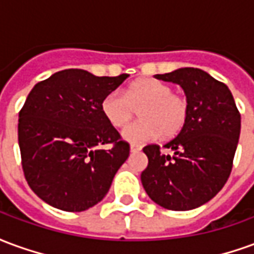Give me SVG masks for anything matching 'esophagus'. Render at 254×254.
Here are the masks:
<instances>
[{
    "label": "esophagus",
    "instance_id": "esophagus-1",
    "mask_svg": "<svg viewBox=\"0 0 254 254\" xmlns=\"http://www.w3.org/2000/svg\"><path fill=\"white\" fill-rule=\"evenodd\" d=\"M143 147L141 145H138V144H132L130 145V152H138V151H141Z\"/></svg>",
    "mask_w": 254,
    "mask_h": 254
}]
</instances>
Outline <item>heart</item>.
<instances>
[{
	"mask_svg": "<svg viewBox=\"0 0 254 254\" xmlns=\"http://www.w3.org/2000/svg\"><path fill=\"white\" fill-rule=\"evenodd\" d=\"M102 113L114 127H125L140 109L141 120L122 132V137L132 144H144L162 134L174 137L187 125L189 100L181 92L173 91L169 84L141 78L132 83L125 94L111 91L102 99Z\"/></svg>",
	"mask_w": 254,
	"mask_h": 254,
	"instance_id": "obj_1",
	"label": "heart"
}]
</instances>
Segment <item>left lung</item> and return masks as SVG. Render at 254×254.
Listing matches in <instances>:
<instances>
[{
    "mask_svg": "<svg viewBox=\"0 0 254 254\" xmlns=\"http://www.w3.org/2000/svg\"><path fill=\"white\" fill-rule=\"evenodd\" d=\"M180 84L189 100V118L177 137L143 148L148 166L141 173L147 194L160 207L188 211L209 201L224 187L233 169L241 132V114L227 85L197 67L155 76Z\"/></svg>",
    "mask_w": 254,
    "mask_h": 254,
    "instance_id": "8db88e82",
    "label": "left lung"
}]
</instances>
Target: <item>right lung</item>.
<instances>
[{"mask_svg":"<svg viewBox=\"0 0 254 254\" xmlns=\"http://www.w3.org/2000/svg\"><path fill=\"white\" fill-rule=\"evenodd\" d=\"M127 76L65 69L31 89L17 136L25 180L45 202L81 212L107 194L130 145L106 120L100 103ZM105 143L111 148L100 150Z\"/></svg>","mask_w":254,"mask_h":254,"instance_id":"1","label":"right lung"}]
</instances>
